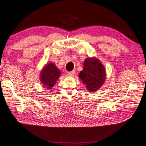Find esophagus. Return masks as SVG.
I'll return each instance as SVG.
<instances>
[{
    "label": "esophagus",
    "instance_id": "34e87169",
    "mask_svg": "<svg viewBox=\"0 0 146 146\" xmlns=\"http://www.w3.org/2000/svg\"><path fill=\"white\" fill-rule=\"evenodd\" d=\"M76 74V71L75 70H72V71H71V72H68L67 73V74L68 75V76H73L74 75Z\"/></svg>",
    "mask_w": 146,
    "mask_h": 146
}]
</instances>
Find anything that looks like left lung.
<instances>
[{"instance_id": "left-lung-1", "label": "left lung", "mask_w": 146, "mask_h": 146, "mask_svg": "<svg viewBox=\"0 0 146 146\" xmlns=\"http://www.w3.org/2000/svg\"><path fill=\"white\" fill-rule=\"evenodd\" d=\"M78 76L88 92H95L103 85L105 81L106 70L103 63L98 58H88L84 61L83 69Z\"/></svg>"}]
</instances>
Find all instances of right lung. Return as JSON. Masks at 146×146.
<instances>
[{"label": "right lung", "instance_id": "1", "mask_svg": "<svg viewBox=\"0 0 146 146\" xmlns=\"http://www.w3.org/2000/svg\"><path fill=\"white\" fill-rule=\"evenodd\" d=\"M61 75V71L54 63H48L43 66L40 74V82L44 87L50 90L58 81Z\"/></svg>", "mask_w": 146, "mask_h": 146}]
</instances>
